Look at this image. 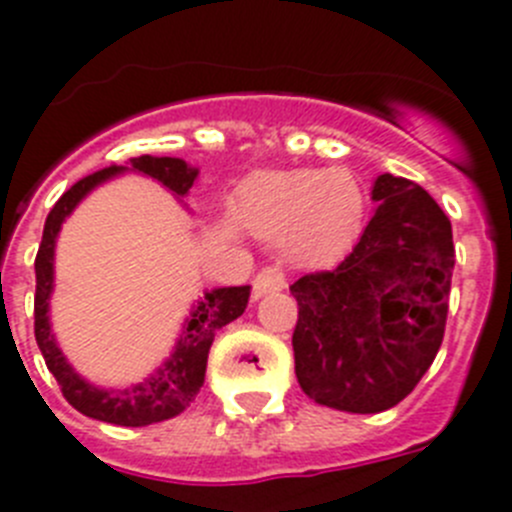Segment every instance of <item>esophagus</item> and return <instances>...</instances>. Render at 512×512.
Listing matches in <instances>:
<instances>
[{
	"label": "esophagus",
	"instance_id": "esophagus-1",
	"mask_svg": "<svg viewBox=\"0 0 512 512\" xmlns=\"http://www.w3.org/2000/svg\"><path fill=\"white\" fill-rule=\"evenodd\" d=\"M283 288H285V275L283 270L275 265L262 267L260 273L255 275V280H252V296L255 298L267 296V293H278V290Z\"/></svg>",
	"mask_w": 512,
	"mask_h": 512
}]
</instances>
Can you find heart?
<instances>
[{"label": "heart", "mask_w": 512, "mask_h": 512, "mask_svg": "<svg viewBox=\"0 0 512 512\" xmlns=\"http://www.w3.org/2000/svg\"><path fill=\"white\" fill-rule=\"evenodd\" d=\"M365 191L352 170H265L237 191L234 211L262 237L285 234L290 255L324 262L344 255L365 222Z\"/></svg>", "instance_id": "b5f03b06"}]
</instances>
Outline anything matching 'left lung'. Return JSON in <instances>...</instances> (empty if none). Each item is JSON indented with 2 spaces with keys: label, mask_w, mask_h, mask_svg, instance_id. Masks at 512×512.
Wrapping results in <instances>:
<instances>
[{
  "label": "left lung",
  "mask_w": 512,
  "mask_h": 512,
  "mask_svg": "<svg viewBox=\"0 0 512 512\" xmlns=\"http://www.w3.org/2000/svg\"><path fill=\"white\" fill-rule=\"evenodd\" d=\"M377 211L334 270L290 285L296 377L326 408L380 413L418 385L444 339L451 222L418 183L377 176Z\"/></svg>",
  "instance_id": "1"
}]
</instances>
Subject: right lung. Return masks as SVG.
Segmentation results:
<instances>
[{
  "instance_id": "obj_1",
  "label": "right lung",
  "mask_w": 512,
  "mask_h": 512,
  "mask_svg": "<svg viewBox=\"0 0 512 512\" xmlns=\"http://www.w3.org/2000/svg\"><path fill=\"white\" fill-rule=\"evenodd\" d=\"M124 170H137L142 176L155 178L163 183L168 191L176 196H186L188 188L193 186L199 170L191 168L181 158H153V155H140L130 160V168L124 165H109L104 170H96L91 176L73 183L61 199L55 201L45 219L43 242H40L38 257H35V339L45 357V365L53 372V377L61 385V393L68 403L84 416L96 418V421L117 423V426H150V423L168 421L178 416L193 403L204 385L206 359H209L211 342L216 331L242 316L250 301V285L239 288H214L204 293L191 311V319H186L178 339L176 349L163 367L147 377L145 382L127 390H104L96 388L91 382L78 375L63 352L55 344V336L50 331L48 306L50 293H53V255L55 239L61 232V224L66 216L81 204L86 193L94 191L99 183L119 176Z\"/></svg>"
}]
</instances>
